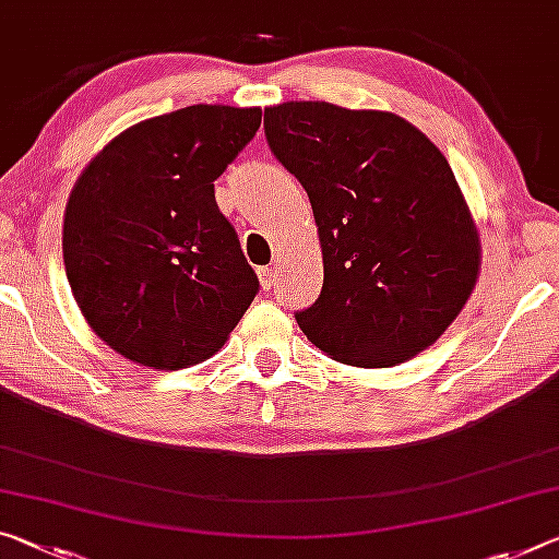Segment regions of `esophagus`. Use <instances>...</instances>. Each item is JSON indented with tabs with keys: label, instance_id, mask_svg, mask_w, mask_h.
<instances>
[{
	"label": "esophagus",
	"instance_id": "esophagus-1",
	"mask_svg": "<svg viewBox=\"0 0 559 559\" xmlns=\"http://www.w3.org/2000/svg\"><path fill=\"white\" fill-rule=\"evenodd\" d=\"M257 277H260L262 289H272V285H274V267H260V270H257Z\"/></svg>",
	"mask_w": 559,
	"mask_h": 559
}]
</instances>
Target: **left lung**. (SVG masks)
Listing matches in <instances>:
<instances>
[{"instance_id": "obj_1", "label": "left lung", "mask_w": 559, "mask_h": 559, "mask_svg": "<svg viewBox=\"0 0 559 559\" xmlns=\"http://www.w3.org/2000/svg\"><path fill=\"white\" fill-rule=\"evenodd\" d=\"M270 150L305 187L324 282L299 330L352 367H394L435 345L477 285L483 245L457 179L392 111L330 102L264 109Z\"/></svg>"}]
</instances>
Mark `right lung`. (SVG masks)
<instances>
[{"instance_id":"obj_1","label":"right lung","mask_w":559,"mask_h":559,"mask_svg":"<svg viewBox=\"0 0 559 559\" xmlns=\"http://www.w3.org/2000/svg\"><path fill=\"white\" fill-rule=\"evenodd\" d=\"M260 107L192 105L136 122L97 152L64 210L76 307L117 355L150 369L225 347L260 289L214 179L260 130Z\"/></svg>"}]
</instances>
